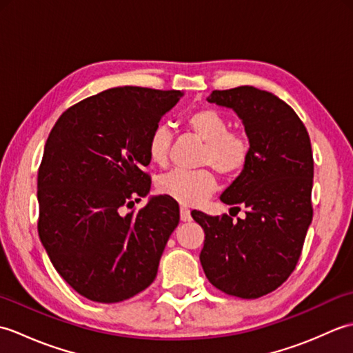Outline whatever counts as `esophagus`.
<instances>
[{"instance_id":"1","label":"esophagus","mask_w":353,"mask_h":353,"mask_svg":"<svg viewBox=\"0 0 353 353\" xmlns=\"http://www.w3.org/2000/svg\"><path fill=\"white\" fill-rule=\"evenodd\" d=\"M181 220L191 221V211L186 206H181Z\"/></svg>"}]
</instances>
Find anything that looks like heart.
I'll return each mask as SVG.
<instances>
[{"label":"heart","mask_w":353,"mask_h":353,"mask_svg":"<svg viewBox=\"0 0 353 353\" xmlns=\"http://www.w3.org/2000/svg\"><path fill=\"white\" fill-rule=\"evenodd\" d=\"M186 127L205 141L200 156L201 165H209L224 177L236 176L249 163L252 141L245 133L229 130V121L219 110L201 108L191 112L185 119ZM171 147V133L167 125H156L148 134L147 153L152 162L165 165ZM163 196L174 199L185 206H196L206 200L216 188V179L211 170L183 171L172 170L156 182Z\"/></svg>","instance_id":"1"}]
</instances>
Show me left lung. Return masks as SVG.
<instances>
[{
    "mask_svg": "<svg viewBox=\"0 0 353 353\" xmlns=\"http://www.w3.org/2000/svg\"><path fill=\"white\" fill-rule=\"evenodd\" d=\"M208 101L234 109L243 119L252 156L220 197L247 208L244 220L191 212L205 230L200 262L215 288L258 299L288 279L312 221L310 134L287 103L258 88L212 91Z\"/></svg>",
    "mask_w": 353,
    "mask_h": 353,
    "instance_id": "1",
    "label": "left lung"
}]
</instances>
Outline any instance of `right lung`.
Instances as JSON below:
<instances>
[{
	"mask_svg": "<svg viewBox=\"0 0 353 353\" xmlns=\"http://www.w3.org/2000/svg\"><path fill=\"white\" fill-rule=\"evenodd\" d=\"M181 91L106 89L66 109L37 172V232L57 273L92 302L117 303L152 285L181 214L174 199L145 197L148 134Z\"/></svg>",
	"mask_w": 353,
	"mask_h": 353,
	"instance_id": "add662e5",
	"label": "right lung"
}]
</instances>
